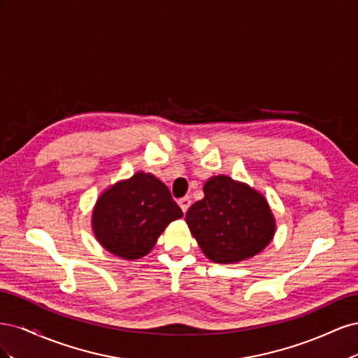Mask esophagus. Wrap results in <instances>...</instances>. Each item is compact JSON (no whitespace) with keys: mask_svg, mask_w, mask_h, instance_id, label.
Instances as JSON below:
<instances>
[{"mask_svg":"<svg viewBox=\"0 0 358 358\" xmlns=\"http://www.w3.org/2000/svg\"><path fill=\"white\" fill-rule=\"evenodd\" d=\"M179 206H180L182 212H183V213H187L188 208L191 206V199H189V197H183V199H180V200H179Z\"/></svg>","mask_w":358,"mask_h":358,"instance_id":"obj_1","label":"esophagus"}]
</instances>
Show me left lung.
<instances>
[{"mask_svg":"<svg viewBox=\"0 0 358 358\" xmlns=\"http://www.w3.org/2000/svg\"><path fill=\"white\" fill-rule=\"evenodd\" d=\"M185 221L203 254L213 263L233 264L262 252L276 224L263 194L229 176H213L203 187Z\"/></svg>","mask_w":358,"mask_h":358,"instance_id":"8db88e82","label":"left lung"}]
</instances>
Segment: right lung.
<instances>
[{
    "instance_id": "right-lung-1",
    "label": "right lung",
    "mask_w": 358,
    "mask_h": 358,
    "mask_svg": "<svg viewBox=\"0 0 358 358\" xmlns=\"http://www.w3.org/2000/svg\"><path fill=\"white\" fill-rule=\"evenodd\" d=\"M182 216L164 183L150 173L138 171L99 197L92 210V230L113 255L137 259L152 251L166 227Z\"/></svg>"
}]
</instances>
